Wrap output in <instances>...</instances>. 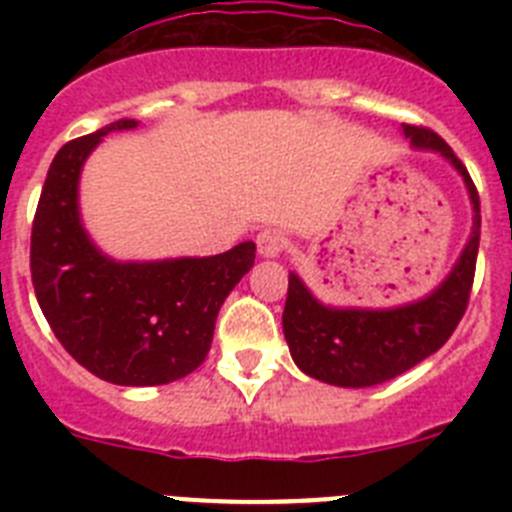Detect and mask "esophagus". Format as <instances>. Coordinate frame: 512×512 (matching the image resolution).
Wrapping results in <instances>:
<instances>
[{"mask_svg": "<svg viewBox=\"0 0 512 512\" xmlns=\"http://www.w3.org/2000/svg\"><path fill=\"white\" fill-rule=\"evenodd\" d=\"M256 248H259L261 256L274 259L287 248V238H284L282 230H264V233L256 235Z\"/></svg>", "mask_w": 512, "mask_h": 512, "instance_id": "1", "label": "esophagus"}]
</instances>
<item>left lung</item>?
<instances>
[{
    "label": "left lung",
    "mask_w": 512,
    "mask_h": 512,
    "mask_svg": "<svg viewBox=\"0 0 512 512\" xmlns=\"http://www.w3.org/2000/svg\"><path fill=\"white\" fill-rule=\"evenodd\" d=\"M415 148L441 153L461 174L472 200V235L454 271L418 302L390 310H338L320 305L297 274H289L282 328L289 354L302 372L336 387H374L436 354L449 341L469 305L479 251V194L467 166L438 133L402 125Z\"/></svg>",
    "instance_id": "left-lung-1"
}]
</instances>
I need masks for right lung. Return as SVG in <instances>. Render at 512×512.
<instances>
[{"label": "right lung", "mask_w": 512, "mask_h": 512, "mask_svg": "<svg viewBox=\"0 0 512 512\" xmlns=\"http://www.w3.org/2000/svg\"><path fill=\"white\" fill-rule=\"evenodd\" d=\"M135 125L110 122L56 153L35 210L30 271L45 320L84 369L122 387H153L205 361L220 305L253 266L256 246L205 259H107L81 228L79 174L104 135Z\"/></svg>", "instance_id": "1"}]
</instances>
